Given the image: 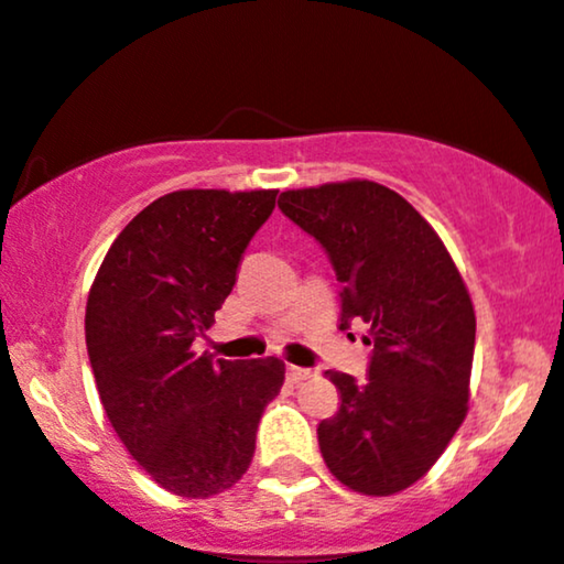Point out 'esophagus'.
Returning a JSON list of instances; mask_svg holds the SVG:
<instances>
[{"label":"esophagus","instance_id":"esophagus-1","mask_svg":"<svg viewBox=\"0 0 564 564\" xmlns=\"http://www.w3.org/2000/svg\"><path fill=\"white\" fill-rule=\"evenodd\" d=\"M307 377H310L307 368H300V366H289L286 368V379L291 381V384H302V381Z\"/></svg>","mask_w":564,"mask_h":564}]
</instances>
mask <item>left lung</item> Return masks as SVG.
Returning a JSON list of instances; mask_svg holds the SVG:
<instances>
[{
    "label": "left lung",
    "mask_w": 564,
    "mask_h": 564,
    "mask_svg": "<svg viewBox=\"0 0 564 564\" xmlns=\"http://www.w3.org/2000/svg\"><path fill=\"white\" fill-rule=\"evenodd\" d=\"M278 206L326 249L341 291V323H368L366 381L326 371L339 411L318 424L326 467L364 496L422 480L469 411L475 307L432 225L371 180L286 191Z\"/></svg>",
    "instance_id": "left-lung-1"
}]
</instances>
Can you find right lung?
<instances>
[{"label": "right lung", "mask_w": 564, "mask_h": 564, "mask_svg": "<svg viewBox=\"0 0 564 564\" xmlns=\"http://www.w3.org/2000/svg\"><path fill=\"white\" fill-rule=\"evenodd\" d=\"M275 196L166 193L119 232L89 289L84 334L100 403L134 462L174 496L209 498L241 480L283 387V360L215 364L193 349Z\"/></svg>", "instance_id": "obj_1"}]
</instances>
